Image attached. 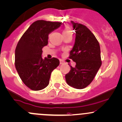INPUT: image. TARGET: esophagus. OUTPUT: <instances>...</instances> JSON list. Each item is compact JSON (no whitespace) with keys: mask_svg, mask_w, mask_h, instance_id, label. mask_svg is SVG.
Here are the masks:
<instances>
[{"mask_svg":"<svg viewBox=\"0 0 122 122\" xmlns=\"http://www.w3.org/2000/svg\"><path fill=\"white\" fill-rule=\"evenodd\" d=\"M60 64H64V62H65V61H64L63 60H61H61H60Z\"/></svg>","mask_w":122,"mask_h":122,"instance_id":"1","label":"esophagus"}]
</instances>
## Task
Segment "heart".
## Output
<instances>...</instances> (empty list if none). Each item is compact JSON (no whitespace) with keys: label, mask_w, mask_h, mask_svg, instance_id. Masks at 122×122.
Segmentation results:
<instances>
[{"label":"heart","mask_w":122,"mask_h":122,"mask_svg":"<svg viewBox=\"0 0 122 122\" xmlns=\"http://www.w3.org/2000/svg\"><path fill=\"white\" fill-rule=\"evenodd\" d=\"M63 33H72L71 29L69 26H65L63 29Z\"/></svg>","instance_id":"1"}]
</instances>
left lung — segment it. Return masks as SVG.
Wrapping results in <instances>:
<instances>
[{
	"label": "left lung",
	"mask_w": 122,
	"mask_h": 122,
	"mask_svg": "<svg viewBox=\"0 0 122 122\" xmlns=\"http://www.w3.org/2000/svg\"><path fill=\"white\" fill-rule=\"evenodd\" d=\"M76 37L69 58L76 62L75 67L65 75L68 85L77 89L91 83L101 66V51L98 41L85 25L71 21Z\"/></svg>",
	"instance_id": "obj_1"
}]
</instances>
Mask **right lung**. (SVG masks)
<instances>
[{
    "label": "right lung",
    "mask_w": 122,
    "mask_h": 122,
    "mask_svg": "<svg viewBox=\"0 0 122 122\" xmlns=\"http://www.w3.org/2000/svg\"><path fill=\"white\" fill-rule=\"evenodd\" d=\"M62 22L37 20L31 24L17 43L15 66L20 78L34 91L45 89L49 83L51 73L60 64L56 58L43 59L42 48L48 44L49 34Z\"/></svg>",
    "instance_id": "right-lung-1"
}]
</instances>
